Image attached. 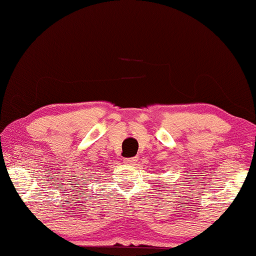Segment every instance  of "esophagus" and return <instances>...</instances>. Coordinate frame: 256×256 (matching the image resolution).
<instances>
[{
	"instance_id": "obj_1",
	"label": "esophagus",
	"mask_w": 256,
	"mask_h": 256,
	"mask_svg": "<svg viewBox=\"0 0 256 256\" xmlns=\"http://www.w3.org/2000/svg\"><path fill=\"white\" fill-rule=\"evenodd\" d=\"M123 162L127 164V165H134L136 162V158H124Z\"/></svg>"
}]
</instances>
